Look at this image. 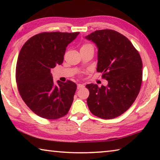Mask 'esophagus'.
I'll use <instances>...</instances> for the list:
<instances>
[{"label":"esophagus","mask_w":160,"mask_h":160,"mask_svg":"<svg viewBox=\"0 0 160 160\" xmlns=\"http://www.w3.org/2000/svg\"><path fill=\"white\" fill-rule=\"evenodd\" d=\"M83 88H84V85H82V84H78V86H77L78 90H80V89H82Z\"/></svg>","instance_id":"1"}]
</instances>
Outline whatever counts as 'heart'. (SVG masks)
Segmentation results:
<instances>
[{
	"instance_id": "b5f03b06",
	"label": "heart",
	"mask_w": 160,
	"mask_h": 160,
	"mask_svg": "<svg viewBox=\"0 0 160 160\" xmlns=\"http://www.w3.org/2000/svg\"><path fill=\"white\" fill-rule=\"evenodd\" d=\"M90 46H92V45H90V44H84L82 47H90Z\"/></svg>"
}]
</instances>
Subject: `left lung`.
I'll list each match as a JSON object with an SVG mask.
<instances>
[{
	"label": "left lung",
	"mask_w": 160,
	"mask_h": 160,
	"mask_svg": "<svg viewBox=\"0 0 160 160\" xmlns=\"http://www.w3.org/2000/svg\"><path fill=\"white\" fill-rule=\"evenodd\" d=\"M85 38L97 45V71L108 81L106 87L86 85L90 91L89 109L103 119L116 118L131 107L138 95L142 79L141 58L128 38L116 31L97 30Z\"/></svg>",
	"instance_id": "obj_1"
}]
</instances>
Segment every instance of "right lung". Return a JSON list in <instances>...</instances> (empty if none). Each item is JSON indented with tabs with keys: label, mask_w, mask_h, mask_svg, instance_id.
<instances>
[{
	"label": "right lung",
	"mask_w": 160,
	"mask_h": 160,
	"mask_svg": "<svg viewBox=\"0 0 160 160\" xmlns=\"http://www.w3.org/2000/svg\"><path fill=\"white\" fill-rule=\"evenodd\" d=\"M80 32H42L27 41L19 53L15 78L18 91L29 109L40 117L53 120L66 115L77 89L75 82L58 80L51 69L63 63L66 47Z\"/></svg>",
	"instance_id": "obj_1"
}]
</instances>
